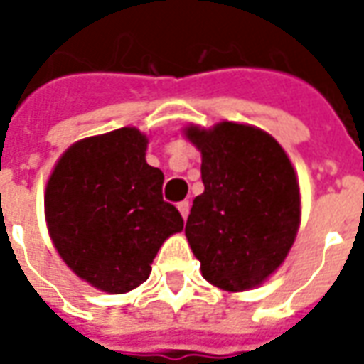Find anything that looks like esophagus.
<instances>
[{"mask_svg": "<svg viewBox=\"0 0 364 364\" xmlns=\"http://www.w3.org/2000/svg\"><path fill=\"white\" fill-rule=\"evenodd\" d=\"M177 208H179V213H181V216L187 220V216H189L191 213V203L189 200H181L179 205H177Z\"/></svg>", "mask_w": 364, "mask_h": 364, "instance_id": "obj_1", "label": "esophagus"}]
</instances>
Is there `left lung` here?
<instances>
[{
  "instance_id": "left-lung-1",
  "label": "left lung",
  "mask_w": 364,
  "mask_h": 364,
  "mask_svg": "<svg viewBox=\"0 0 364 364\" xmlns=\"http://www.w3.org/2000/svg\"><path fill=\"white\" fill-rule=\"evenodd\" d=\"M203 156L205 191L185 236L206 281L224 290L257 287L277 271L300 224V191L289 156L259 128L220 122L187 128Z\"/></svg>"
}]
</instances>
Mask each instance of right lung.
I'll list each match as a JSON object with an SVG mask.
<instances>
[{
    "mask_svg": "<svg viewBox=\"0 0 364 364\" xmlns=\"http://www.w3.org/2000/svg\"><path fill=\"white\" fill-rule=\"evenodd\" d=\"M148 138L124 127L74 144L46 185V224L66 265L97 289L142 284L183 218L164 200V173L146 164Z\"/></svg>",
    "mask_w": 364,
    "mask_h": 364,
    "instance_id": "1",
    "label": "right lung"
}]
</instances>
